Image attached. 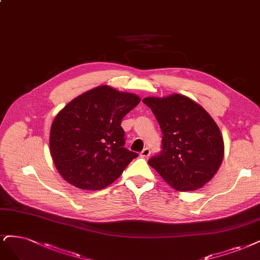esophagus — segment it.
I'll list each match as a JSON object with an SVG mask.
<instances>
[{
  "label": "esophagus",
  "mask_w": 260,
  "mask_h": 260,
  "mask_svg": "<svg viewBox=\"0 0 260 260\" xmlns=\"http://www.w3.org/2000/svg\"><path fill=\"white\" fill-rule=\"evenodd\" d=\"M149 155H150V150H149V148H144L143 149L142 151H141V154H140V156L142 157V158H147V157H149Z\"/></svg>",
  "instance_id": "obj_1"
}]
</instances>
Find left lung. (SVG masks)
<instances>
[{
    "instance_id": "obj_1",
    "label": "left lung",
    "mask_w": 260,
    "mask_h": 260,
    "mask_svg": "<svg viewBox=\"0 0 260 260\" xmlns=\"http://www.w3.org/2000/svg\"><path fill=\"white\" fill-rule=\"evenodd\" d=\"M143 103L164 133L162 151L148 165L177 191L200 189L216 174L225 153L216 122L200 104L180 93L147 96Z\"/></svg>"
}]
</instances>
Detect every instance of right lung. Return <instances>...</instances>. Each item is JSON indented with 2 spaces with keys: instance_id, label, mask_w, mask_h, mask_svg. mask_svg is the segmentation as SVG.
Returning a JSON list of instances; mask_svg holds the SVG:
<instances>
[{
  "instance_id": "obj_1",
  "label": "right lung",
  "mask_w": 260,
  "mask_h": 260,
  "mask_svg": "<svg viewBox=\"0 0 260 260\" xmlns=\"http://www.w3.org/2000/svg\"><path fill=\"white\" fill-rule=\"evenodd\" d=\"M140 101L137 94L102 85L76 96L57 114L50 127V155L68 183L79 189H103L138 157L123 147L120 123Z\"/></svg>"
}]
</instances>
